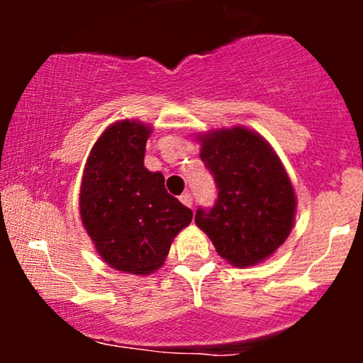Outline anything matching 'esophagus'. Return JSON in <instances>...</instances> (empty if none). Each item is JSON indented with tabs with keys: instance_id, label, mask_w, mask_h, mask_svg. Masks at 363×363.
I'll list each match as a JSON object with an SVG mask.
<instances>
[{
	"instance_id": "obj_1",
	"label": "esophagus",
	"mask_w": 363,
	"mask_h": 363,
	"mask_svg": "<svg viewBox=\"0 0 363 363\" xmlns=\"http://www.w3.org/2000/svg\"><path fill=\"white\" fill-rule=\"evenodd\" d=\"M179 199H181V203H182V205H186V206H193V196H191L189 193H184V194H181V198H179Z\"/></svg>"
}]
</instances>
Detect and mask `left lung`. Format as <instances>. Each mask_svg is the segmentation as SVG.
<instances>
[{
	"label": "left lung",
	"instance_id": "obj_1",
	"mask_svg": "<svg viewBox=\"0 0 363 363\" xmlns=\"http://www.w3.org/2000/svg\"><path fill=\"white\" fill-rule=\"evenodd\" d=\"M198 141L218 198L211 210L198 208L196 225L230 264L245 268L264 261L290 235L297 208L280 157L244 126L211 129Z\"/></svg>",
	"mask_w": 363,
	"mask_h": 363
}]
</instances>
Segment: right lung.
I'll return each instance as SVG.
<instances>
[{"instance_id":"add662e5","label":"right lung","mask_w":363,"mask_h":363,"mask_svg":"<svg viewBox=\"0 0 363 363\" xmlns=\"http://www.w3.org/2000/svg\"><path fill=\"white\" fill-rule=\"evenodd\" d=\"M150 133L140 121L111 124L86 158L80 186L82 222L99 256L140 277L162 268L174 237L193 220L167 193L162 172L145 167Z\"/></svg>"}]
</instances>
